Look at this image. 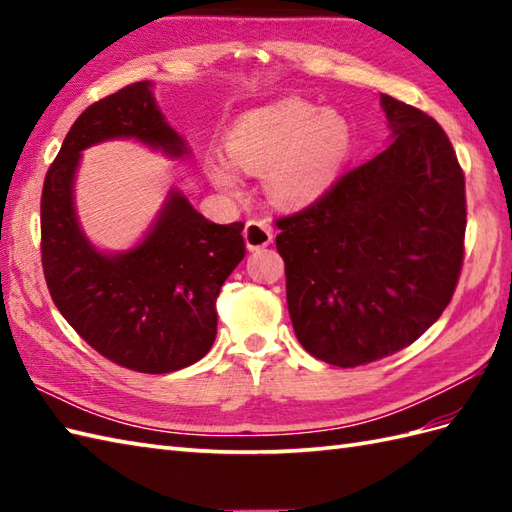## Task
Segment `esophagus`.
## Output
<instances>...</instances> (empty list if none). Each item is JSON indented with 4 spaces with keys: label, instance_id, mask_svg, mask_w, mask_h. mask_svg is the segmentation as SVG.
<instances>
[{
    "label": "esophagus",
    "instance_id": "obj_1",
    "mask_svg": "<svg viewBox=\"0 0 512 512\" xmlns=\"http://www.w3.org/2000/svg\"><path fill=\"white\" fill-rule=\"evenodd\" d=\"M244 239H246L248 250L266 248L270 242H273V226H270L266 220H248L244 228Z\"/></svg>",
    "mask_w": 512,
    "mask_h": 512
}]
</instances>
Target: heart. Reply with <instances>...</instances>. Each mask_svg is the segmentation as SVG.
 I'll return each mask as SVG.
<instances>
[{
  "mask_svg": "<svg viewBox=\"0 0 512 512\" xmlns=\"http://www.w3.org/2000/svg\"><path fill=\"white\" fill-rule=\"evenodd\" d=\"M352 125L336 110L286 99L255 107L228 129V156L211 151L204 169L217 189H242V173L264 171L268 198L297 209L317 202L339 180L352 154Z\"/></svg>",
  "mask_w": 512,
  "mask_h": 512,
  "instance_id": "1",
  "label": "heart"
}]
</instances>
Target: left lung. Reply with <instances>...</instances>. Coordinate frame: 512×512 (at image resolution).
I'll list each match as a JSON object with an SVG mask.
<instances>
[{
    "mask_svg": "<svg viewBox=\"0 0 512 512\" xmlns=\"http://www.w3.org/2000/svg\"><path fill=\"white\" fill-rule=\"evenodd\" d=\"M391 143L277 220L292 328L336 367L378 361L440 319L464 257V173L431 116L380 94Z\"/></svg>",
    "mask_w": 512,
    "mask_h": 512,
    "instance_id": "left-lung-1",
    "label": "left lung"
}]
</instances>
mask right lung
<instances>
[{"instance_id": "1", "label": "right lung", "mask_w": 512, "mask_h": 512, "mask_svg": "<svg viewBox=\"0 0 512 512\" xmlns=\"http://www.w3.org/2000/svg\"><path fill=\"white\" fill-rule=\"evenodd\" d=\"M138 81L90 105L65 136L41 193V264L54 306L76 334L112 363L169 374L211 350L215 299L246 255L242 222L215 224L171 189L140 244L103 253L74 211L81 151L134 138L169 158L189 156L187 140Z\"/></svg>"}]
</instances>
